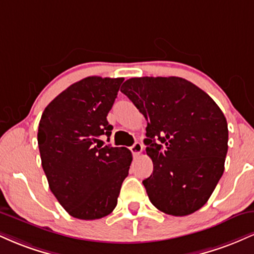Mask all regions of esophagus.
<instances>
[{
  "label": "esophagus",
  "instance_id": "esophagus-1",
  "mask_svg": "<svg viewBox=\"0 0 254 254\" xmlns=\"http://www.w3.org/2000/svg\"><path fill=\"white\" fill-rule=\"evenodd\" d=\"M142 149H143V145L139 143V142H136L135 144L131 145L130 147V150H131V153H132L133 156H138L139 154H141Z\"/></svg>",
  "mask_w": 254,
  "mask_h": 254
}]
</instances>
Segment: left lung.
Listing matches in <instances>:
<instances>
[{
    "instance_id": "1",
    "label": "left lung",
    "mask_w": 254,
    "mask_h": 254,
    "mask_svg": "<svg viewBox=\"0 0 254 254\" xmlns=\"http://www.w3.org/2000/svg\"><path fill=\"white\" fill-rule=\"evenodd\" d=\"M121 92L148 123L144 144L154 170L143 185L150 202L173 216L197 211L224 171L228 125L223 112L182 77H132Z\"/></svg>"
}]
</instances>
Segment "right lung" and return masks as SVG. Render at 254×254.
<instances>
[{"label": "right lung", "instance_id": "obj_1", "mask_svg": "<svg viewBox=\"0 0 254 254\" xmlns=\"http://www.w3.org/2000/svg\"><path fill=\"white\" fill-rule=\"evenodd\" d=\"M123 81L83 78L57 95L40 118L43 170L51 192L72 217L97 220L111 214L129 174L131 151L100 144L101 137L112 133L106 117Z\"/></svg>", "mask_w": 254, "mask_h": 254}]
</instances>
